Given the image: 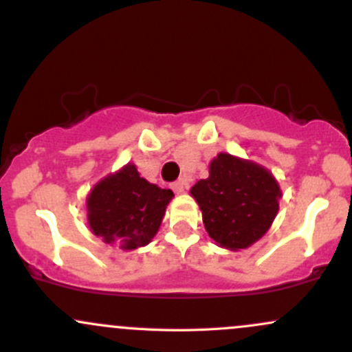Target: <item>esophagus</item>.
Listing matches in <instances>:
<instances>
[{
    "label": "esophagus",
    "mask_w": 352,
    "mask_h": 352,
    "mask_svg": "<svg viewBox=\"0 0 352 352\" xmlns=\"http://www.w3.org/2000/svg\"><path fill=\"white\" fill-rule=\"evenodd\" d=\"M186 186H188V183L184 179H177V181H175V183L171 184L173 191L177 192V195H179V192H184V190H186Z\"/></svg>",
    "instance_id": "obj_1"
}]
</instances>
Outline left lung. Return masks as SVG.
Wrapping results in <instances>:
<instances>
[{
    "label": "left lung",
    "instance_id": "8db88e82",
    "mask_svg": "<svg viewBox=\"0 0 352 352\" xmlns=\"http://www.w3.org/2000/svg\"><path fill=\"white\" fill-rule=\"evenodd\" d=\"M191 195L208 235L220 247L240 250L265 235L278 211L280 190L262 166L221 153L211 161L210 177L199 179Z\"/></svg>",
    "mask_w": 352,
    "mask_h": 352
}]
</instances>
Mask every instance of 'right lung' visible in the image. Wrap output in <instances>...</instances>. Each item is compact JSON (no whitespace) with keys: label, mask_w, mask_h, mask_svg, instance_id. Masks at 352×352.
Masks as SVG:
<instances>
[{"label":"right lung","mask_w":352,"mask_h":352,"mask_svg":"<svg viewBox=\"0 0 352 352\" xmlns=\"http://www.w3.org/2000/svg\"><path fill=\"white\" fill-rule=\"evenodd\" d=\"M171 190L151 184L127 164L102 179L87 198L89 225L105 243L120 241L124 250L144 247L157 233Z\"/></svg>","instance_id":"1"}]
</instances>
